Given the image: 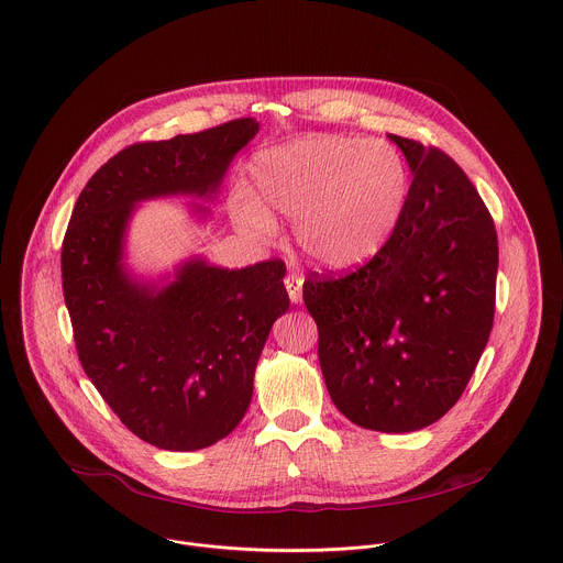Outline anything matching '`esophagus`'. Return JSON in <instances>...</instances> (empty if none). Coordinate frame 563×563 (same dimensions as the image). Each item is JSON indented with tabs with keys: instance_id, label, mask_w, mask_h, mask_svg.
<instances>
[{
	"instance_id": "34e87169",
	"label": "esophagus",
	"mask_w": 563,
	"mask_h": 563,
	"mask_svg": "<svg viewBox=\"0 0 563 563\" xmlns=\"http://www.w3.org/2000/svg\"><path fill=\"white\" fill-rule=\"evenodd\" d=\"M285 289H287V294H289V300H291L294 305H298L300 298H302V278H300L298 274H289V276L285 278Z\"/></svg>"
}]
</instances>
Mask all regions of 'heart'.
<instances>
[{
    "label": "heart",
    "mask_w": 563,
    "mask_h": 563,
    "mask_svg": "<svg viewBox=\"0 0 563 563\" xmlns=\"http://www.w3.org/2000/svg\"><path fill=\"white\" fill-rule=\"evenodd\" d=\"M254 198L236 197V221L261 236L272 214L296 219L300 250L320 267L351 269L376 256L407 199L400 152L376 139L309 136L261 152L252 163Z\"/></svg>",
    "instance_id": "b5f03b06"
}]
</instances>
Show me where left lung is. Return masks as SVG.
<instances>
[{
	"instance_id": "1",
	"label": "left lung",
	"mask_w": 563,
	"mask_h": 563,
	"mask_svg": "<svg viewBox=\"0 0 563 563\" xmlns=\"http://www.w3.org/2000/svg\"><path fill=\"white\" fill-rule=\"evenodd\" d=\"M413 183L394 234L357 272L309 276L327 391L353 424L411 433L464 394L495 313L497 234L462 167L413 139L389 134Z\"/></svg>"
}]
</instances>
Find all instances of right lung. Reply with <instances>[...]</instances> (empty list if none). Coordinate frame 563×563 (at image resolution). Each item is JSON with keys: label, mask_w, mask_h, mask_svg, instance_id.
I'll return each instance as SVG.
<instances>
[{"label": "right lung", "mask_w": 563, "mask_h": 563, "mask_svg": "<svg viewBox=\"0 0 563 563\" xmlns=\"http://www.w3.org/2000/svg\"><path fill=\"white\" fill-rule=\"evenodd\" d=\"M256 119L134 143L81 190L62 247L64 298L86 376L143 442L199 451L243 420L272 324L289 309L283 261L245 269L190 256L158 280L125 265L139 203L167 197L217 201ZM206 221L203 203H187Z\"/></svg>", "instance_id": "obj_1"}]
</instances>
